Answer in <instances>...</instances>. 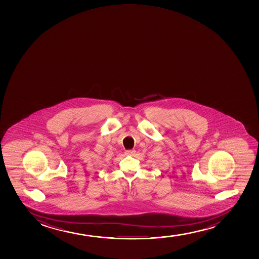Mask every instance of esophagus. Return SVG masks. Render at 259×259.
<instances>
[{
	"label": "esophagus",
	"instance_id": "1",
	"mask_svg": "<svg viewBox=\"0 0 259 259\" xmlns=\"http://www.w3.org/2000/svg\"><path fill=\"white\" fill-rule=\"evenodd\" d=\"M135 150H126L124 152V154L126 155H135Z\"/></svg>",
	"mask_w": 259,
	"mask_h": 259
}]
</instances>
